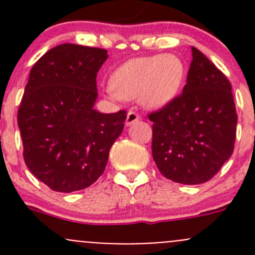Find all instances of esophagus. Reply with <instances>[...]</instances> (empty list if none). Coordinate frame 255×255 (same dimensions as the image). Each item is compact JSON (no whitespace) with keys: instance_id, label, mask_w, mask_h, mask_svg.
I'll use <instances>...</instances> for the list:
<instances>
[{"instance_id":"34e87169","label":"esophagus","mask_w":255,"mask_h":255,"mask_svg":"<svg viewBox=\"0 0 255 255\" xmlns=\"http://www.w3.org/2000/svg\"><path fill=\"white\" fill-rule=\"evenodd\" d=\"M139 120V115L134 111H129L127 113V118H126V126H132Z\"/></svg>"}]
</instances>
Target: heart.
Masks as SVG:
<instances>
[{"label":"heart","mask_w":255,"mask_h":255,"mask_svg":"<svg viewBox=\"0 0 255 255\" xmlns=\"http://www.w3.org/2000/svg\"><path fill=\"white\" fill-rule=\"evenodd\" d=\"M184 78L185 65L176 55L130 59L113 71L109 96L116 101L139 99L143 106L158 109L176 96Z\"/></svg>","instance_id":"heart-1"}]
</instances>
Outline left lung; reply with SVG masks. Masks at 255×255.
Instances as JSON below:
<instances>
[{
	"label": "left lung",
	"instance_id": "1",
	"mask_svg": "<svg viewBox=\"0 0 255 255\" xmlns=\"http://www.w3.org/2000/svg\"><path fill=\"white\" fill-rule=\"evenodd\" d=\"M191 51L182 94L148 115L159 171L185 185L202 184L218 173L232 155L237 128L231 82L199 49Z\"/></svg>",
	"mask_w": 255,
	"mask_h": 255
}]
</instances>
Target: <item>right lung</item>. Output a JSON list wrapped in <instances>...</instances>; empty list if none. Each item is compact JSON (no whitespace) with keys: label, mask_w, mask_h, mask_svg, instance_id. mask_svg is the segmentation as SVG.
I'll return each mask as SVG.
<instances>
[{"label":"right lung","mask_w":255,"mask_h":255,"mask_svg":"<svg viewBox=\"0 0 255 255\" xmlns=\"http://www.w3.org/2000/svg\"><path fill=\"white\" fill-rule=\"evenodd\" d=\"M107 56L105 49L65 43L48 50L30 70L17 116L23 158L54 191L91 186L125 127V110L94 109L96 76Z\"/></svg>","instance_id":"obj_1"}]
</instances>
